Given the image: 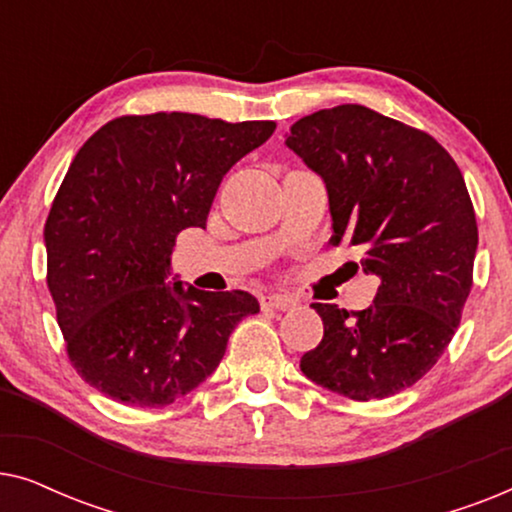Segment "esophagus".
Masks as SVG:
<instances>
[{"label": "esophagus", "instance_id": "obj_1", "mask_svg": "<svg viewBox=\"0 0 512 512\" xmlns=\"http://www.w3.org/2000/svg\"><path fill=\"white\" fill-rule=\"evenodd\" d=\"M263 307H268V310H277V312H286V310H293V307L298 305L296 298L291 296H265L261 300Z\"/></svg>", "mask_w": 512, "mask_h": 512}]
</instances>
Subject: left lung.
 Returning a JSON list of instances; mask_svg holds the SVG:
<instances>
[{
  "label": "left lung",
  "instance_id": "obj_1",
  "mask_svg": "<svg viewBox=\"0 0 512 512\" xmlns=\"http://www.w3.org/2000/svg\"><path fill=\"white\" fill-rule=\"evenodd\" d=\"M286 146L324 181L333 247H354L380 277L366 310L312 305L324 338L300 370L352 401L394 396L436 366L471 293L478 226L464 177L436 139L361 104L300 118Z\"/></svg>",
  "mask_w": 512,
  "mask_h": 512
}]
</instances>
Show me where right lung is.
Masks as SVG:
<instances>
[{"label": "right lung", "instance_id": "right-lung-1", "mask_svg": "<svg viewBox=\"0 0 512 512\" xmlns=\"http://www.w3.org/2000/svg\"><path fill=\"white\" fill-rule=\"evenodd\" d=\"M275 128L160 111L114 118L81 146L44 242L69 361L90 387L137 408L170 405L214 373L235 326L261 310L247 291L167 277L177 235L205 228L223 174Z\"/></svg>", "mask_w": 512, "mask_h": 512}]
</instances>
